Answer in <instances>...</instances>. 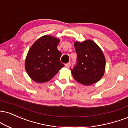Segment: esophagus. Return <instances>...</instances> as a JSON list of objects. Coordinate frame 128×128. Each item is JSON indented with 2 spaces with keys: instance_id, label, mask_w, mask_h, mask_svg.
Returning <instances> with one entry per match:
<instances>
[{
  "instance_id": "1",
  "label": "esophagus",
  "mask_w": 128,
  "mask_h": 128,
  "mask_svg": "<svg viewBox=\"0 0 128 128\" xmlns=\"http://www.w3.org/2000/svg\"><path fill=\"white\" fill-rule=\"evenodd\" d=\"M70 65H71V63H70V62H69L68 63H67V64H66L65 66H66V67H67V68H69Z\"/></svg>"
}]
</instances>
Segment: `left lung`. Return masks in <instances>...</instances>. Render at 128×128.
<instances>
[{
	"instance_id": "obj_1",
	"label": "left lung",
	"mask_w": 128,
	"mask_h": 128,
	"mask_svg": "<svg viewBox=\"0 0 128 128\" xmlns=\"http://www.w3.org/2000/svg\"><path fill=\"white\" fill-rule=\"evenodd\" d=\"M74 48L77 64L71 71L74 79L86 86L96 83L105 72L106 58L102 50L91 40L75 42Z\"/></svg>"
}]
</instances>
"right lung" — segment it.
<instances>
[{
	"instance_id": "right-lung-1",
	"label": "right lung",
	"mask_w": 128,
	"mask_h": 128,
	"mask_svg": "<svg viewBox=\"0 0 128 128\" xmlns=\"http://www.w3.org/2000/svg\"><path fill=\"white\" fill-rule=\"evenodd\" d=\"M60 39L48 35L42 36L29 49L25 68L29 77L37 83L50 80L64 66L60 62L61 52L57 49Z\"/></svg>"
}]
</instances>
